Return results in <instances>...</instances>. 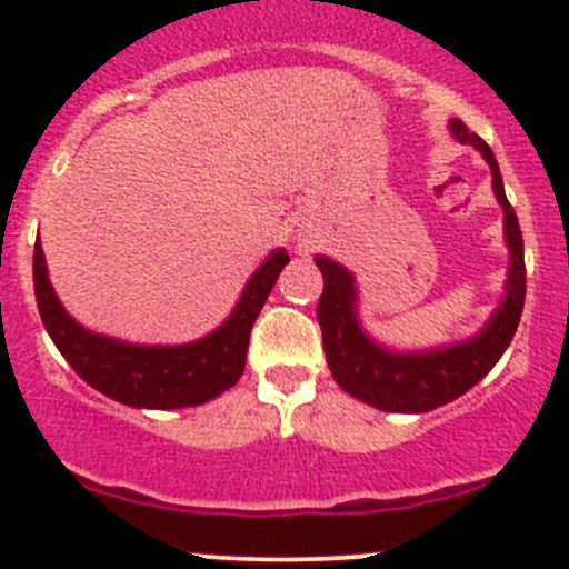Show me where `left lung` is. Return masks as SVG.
I'll list each match as a JSON object with an SVG mask.
<instances>
[{
	"mask_svg": "<svg viewBox=\"0 0 569 569\" xmlns=\"http://www.w3.org/2000/svg\"><path fill=\"white\" fill-rule=\"evenodd\" d=\"M451 134L462 146H473L492 170V192L503 209V233L509 244V278L501 306L479 336L429 352H391L363 332L355 311V278L330 258L317 256L325 278L317 319L325 338L327 366L332 380L355 399L388 412H427L457 399L476 386L498 363L518 330L526 302L523 233L518 214L503 192L501 170L490 146L468 129L462 120H451Z\"/></svg>",
	"mask_w": 569,
	"mask_h": 569,
	"instance_id": "left-lung-1",
	"label": "left lung"
}]
</instances>
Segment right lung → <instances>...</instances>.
I'll return each mask as SVG.
<instances>
[{"mask_svg": "<svg viewBox=\"0 0 569 569\" xmlns=\"http://www.w3.org/2000/svg\"><path fill=\"white\" fill-rule=\"evenodd\" d=\"M286 263H289L286 250H274L252 272L231 317L200 341L178 343V347H140L84 330L57 300L46 274L40 242H36V256H32V278H36V300L46 332L88 386L120 405L178 410V407L203 405L237 386L248 360L252 321L261 313Z\"/></svg>", "mask_w": 569, "mask_h": 569, "instance_id": "1", "label": "right lung"}]
</instances>
